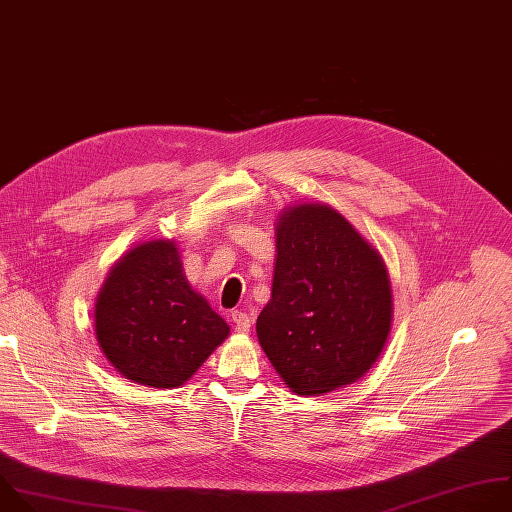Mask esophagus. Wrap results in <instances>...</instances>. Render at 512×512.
Here are the masks:
<instances>
[{
    "label": "esophagus",
    "mask_w": 512,
    "mask_h": 512,
    "mask_svg": "<svg viewBox=\"0 0 512 512\" xmlns=\"http://www.w3.org/2000/svg\"><path fill=\"white\" fill-rule=\"evenodd\" d=\"M231 319H233V323H235V329L239 331V333H247L249 329H251V317L245 313V311H233L231 313Z\"/></svg>",
    "instance_id": "34e87169"
}]
</instances>
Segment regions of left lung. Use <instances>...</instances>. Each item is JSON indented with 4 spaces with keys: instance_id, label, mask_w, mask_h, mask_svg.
<instances>
[{
    "instance_id": "8db88e82",
    "label": "left lung",
    "mask_w": 512,
    "mask_h": 512,
    "mask_svg": "<svg viewBox=\"0 0 512 512\" xmlns=\"http://www.w3.org/2000/svg\"><path fill=\"white\" fill-rule=\"evenodd\" d=\"M392 291L376 249L327 205H299L277 223L271 301L257 337L283 382L319 396L360 380L390 331Z\"/></svg>"
}]
</instances>
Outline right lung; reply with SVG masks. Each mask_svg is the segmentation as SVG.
Returning a JSON list of instances; mask_svg holds the SVG:
<instances>
[{
	"instance_id": "right-lung-1",
	"label": "right lung",
	"mask_w": 512,
	"mask_h": 512,
	"mask_svg": "<svg viewBox=\"0 0 512 512\" xmlns=\"http://www.w3.org/2000/svg\"><path fill=\"white\" fill-rule=\"evenodd\" d=\"M229 333V325L191 289L173 241H148L110 271L96 301V339L128 380L183 386Z\"/></svg>"
}]
</instances>
